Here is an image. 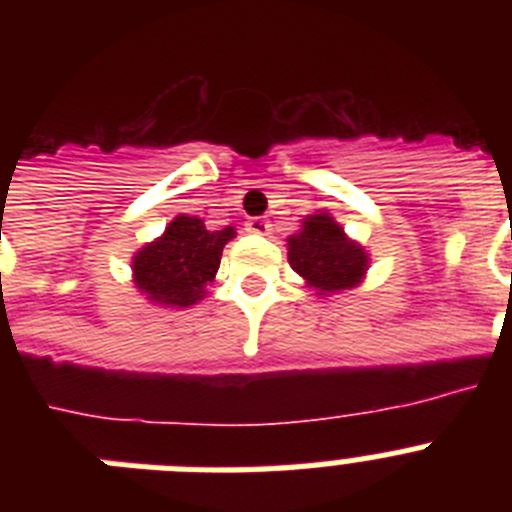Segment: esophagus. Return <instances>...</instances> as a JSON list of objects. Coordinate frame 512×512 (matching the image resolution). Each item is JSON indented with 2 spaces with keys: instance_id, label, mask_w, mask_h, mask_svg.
<instances>
[{
  "instance_id": "esophagus-1",
  "label": "esophagus",
  "mask_w": 512,
  "mask_h": 512,
  "mask_svg": "<svg viewBox=\"0 0 512 512\" xmlns=\"http://www.w3.org/2000/svg\"><path fill=\"white\" fill-rule=\"evenodd\" d=\"M269 228H271V225L266 223L264 217H251V220L246 223L248 233H256V235H266V233H269Z\"/></svg>"
}]
</instances>
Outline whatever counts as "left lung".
<instances>
[{
	"label": "left lung",
	"instance_id": "8db88e82",
	"mask_svg": "<svg viewBox=\"0 0 512 512\" xmlns=\"http://www.w3.org/2000/svg\"><path fill=\"white\" fill-rule=\"evenodd\" d=\"M289 264L320 292H338L364 277L366 253L348 241L333 217L310 215L289 238Z\"/></svg>",
	"mask_w": 512,
	"mask_h": 512
}]
</instances>
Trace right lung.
<instances>
[{"instance_id": "right-lung-1", "label": "right lung", "mask_w": 512, "mask_h": 512, "mask_svg": "<svg viewBox=\"0 0 512 512\" xmlns=\"http://www.w3.org/2000/svg\"><path fill=\"white\" fill-rule=\"evenodd\" d=\"M233 235V228L207 230L200 217H174L166 233L140 248L133 259L135 284L161 305H194L205 297V287L220 266L223 246Z\"/></svg>"}]
</instances>
